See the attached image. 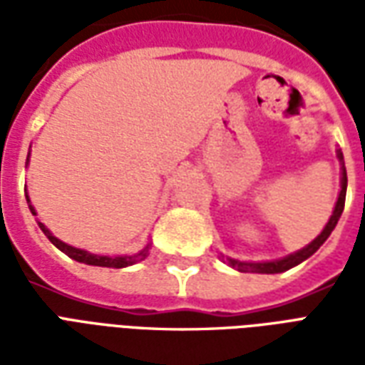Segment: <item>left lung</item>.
Returning a JSON list of instances; mask_svg holds the SVG:
<instances>
[{
	"label": "left lung",
	"instance_id": "8db88e82",
	"mask_svg": "<svg viewBox=\"0 0 365 365\" xmlns=\"http://www.w3.org/2000/svg\"><path fill=\"white\" fill-rule=\"evenodd\" d=\"M336 158L340 162V193H338L336 205H334V211L330 215L329 222L324 225V229L319 237L311 240L305 248H301L297 252L287 254L285 258H277V260H268V262H245V260H235V258H229L221 254L222 260L229 264L230 268L238 269V272H246V274H282V272H287V269L295 268L301 262H305L307 258H311L322 245L324 240L330 237V232L336 227L340 215L344 211V201H346V187H348V175H346V166H344V156H342V150H336Z\"/></svg>",
	"mask_w": 365,
	"mask_h": 365
}]
</instances>
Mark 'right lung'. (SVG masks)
Segmentation results:
<instances>
[{
	"label": "right lung",
	"instance_id": "1",
	"mask_svg": "<svg viewBox=\"0 0 365 365\" xmlns=\"http://www.w3.org/2000/svg\"><path fill=\"white\" fill-rule=\"evenodd\" d=\"M29 156H31V154H29ZM29 156H27V164H29ZM25 197H27L31 213L36 215L35 207L31 205L29 193H25ZM36 222H38L41 230L46 235V238H48V240H51L52 245L56 246L58 250H62L66 256H70L72 260L82 262V264H88V266H101V268H127V266H133V264H136V262H143L144 258L148 256V252H150V242H148V245L144 246L143 250H138L136 254H125V256H101V254H91L88 252V250H83V248H76V246H70L66 245V242H62L60 238L54 237L51 230L46 229V225H44V222L41 221H36Z\"/></svg>",
	"mask_w": 365,
	"mask_h": 365
}]
</instances>
